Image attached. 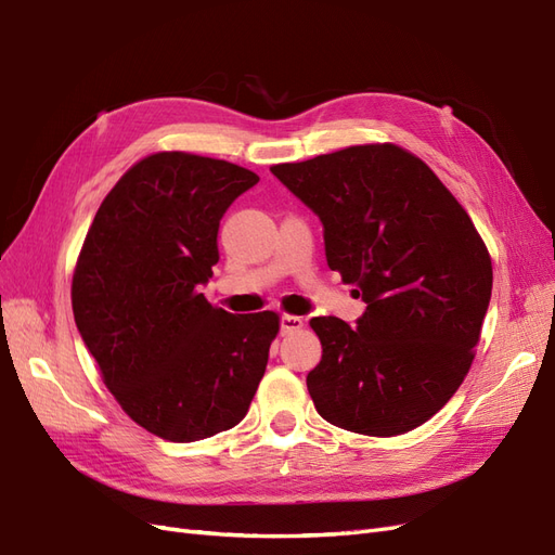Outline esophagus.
Wrapping results in <instances>:
<instances>
[{
	"label": "esophagus",
	"mask_w": 555,
	"mask_h": 555,
	"mask_svg": "<svg viewBox=\"0 0 555 555\" xmlns=\"http://www.w3.org/2000/svg\"><path fill=\"white\" fill-rule=\"evenodd\" d=\"M298 328H304V320L296 318V314H282L280 318V334L287 336L298 332Z\"/></svg>",
	"instance_id": "1"
}]
</instances>
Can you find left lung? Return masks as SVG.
I'll return each instance as SVG.
<instances>
[{
	"label": "left lung",
	"instance_id": "1",
	"mask_svg": "<svg viewBox=\"0 0 555 555\" xmlns=\"http://www.w3.org/2000/svg\"><path fill=\"white\" fill-rule=\"evenodd\" d=\"M271 172L324 227L332 271L366 310L357 328L312 318L322 359L308 392L326 423L397 437L427 423L474 362L492 263L469 215L397 144H359Z\"/></svg>",
	"mask_w": 555,
	"mask_h": 555
}]
</instances>
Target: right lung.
I'll list each match as a JSON object with an SVG mask.
<instances>
[{
    "label": "right lung",
    "instance_id": "obj_1",
    "mask_svg": "<svg viewBox=\"0 0 555 555\" xmlns=\"http://www.w3.org/2000/svg\"><path fill=\"white\" fill-rule=\"evenodd\" d=\"M257 182L229 160L158 152L118 179L86 233L74 322L114 399L160 439L235 427L263 378L278 312L231 314L201 294L223 212Z\"/></svg>",
    "mask_w": 555,
    "mask_h": 555
}]
</instances>
